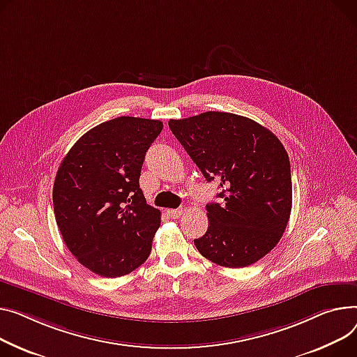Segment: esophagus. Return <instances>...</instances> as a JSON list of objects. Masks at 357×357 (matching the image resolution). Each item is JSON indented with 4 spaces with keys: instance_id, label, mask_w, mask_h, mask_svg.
Segmentation results:
<instances>
[{
    "instance_id": "obj_1",
    "label": "esophagus",
    "mask_w": 357,
    "mask_h": 357,
    "mask_svg": "<svg viewBox=\"0 0 357 357\" xmlns=\"http://www.w3.org/2000/svg\"><path fill=\"white\" fill-rule=\"evenodd\" d=\"M168 215L172 218V220H176L179 217L183 215V208H178V209H169L168 211Z\"/></svg>"
}]
</instances>
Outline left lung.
<instances>
[{
    "mask_svg": "<svg viewBox=\"0 0 357 357\" xmlns=\"http://www.w3.org/2000/svg\"><path fill=\"white\" fill-rule=\"evenodd\" d=\"M169 129L208 182L218 181L224 204H208V229L198 251L228 268L251 266L281 240L293 188L289 155L278 137L248 117L205 112L171 119Z\"/></svg>",
    "mask_w": 357,
    "mask_h": 357,
    "instance_id": "1",
    "label": "left lung"
}]
</instances>
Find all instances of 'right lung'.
Wrapping results in <instances>:
<instances>
[{"label":"right lung","instance_id":"obj_1","mask_svg":"<svg viewBox=\"0 0 357 357\" xmlns=\"http://www.w3.org/2000/svg\"><path fill=\"white\" fill-rule=\"evenodd\" d=\"M162 128L153 119H112L84 133L60 163L56 222L70 252L100 277L126 275L151 254L160 211L146 204L139 178Z\"/></svg>","mask_w":357,"mask_h":357}]
</instances>
